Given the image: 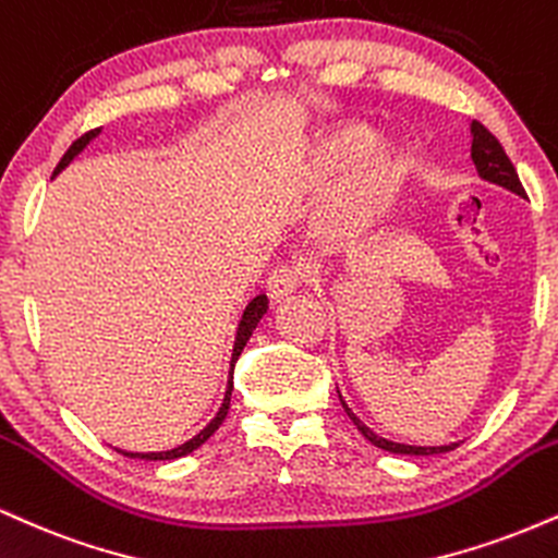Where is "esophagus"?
<instances>
[{
  "mask_svg": "<svg viewBox=\"0 0 558 558\" xmlns=\"http://www.w3.org/2000/svg\"><path fill=\"white\" fill-rule=\"evenodd\" d=\"M300 284V268L294 266H279L268 274L266 279V292L271 300H284L298 290Z\"/></svg>",
  "mask_w": 558,
  "mask_h": 558,
  "instance_id": "34e87169",
  "label": "esophagus"
}]
</instances>
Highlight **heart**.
I'll return each mask as SVG.
<instances>
[{
	"label": "heart",
	"mask_w": 558,
	"mask_h": 558,
	"mask_svg": "<svg viewBox=\"0 0 558 558\" xmlns=\"http://www.w3.org/2000/svg\"><path fill=\"white\" fill-rule=\"evenodd\" d=\"M363 155L339 206V229L347 234L368 232L384 219L408 174V154L395 141L376 143V130L368 124L347 122L320 137L311 156L313 187H326Z\"/></svg>",
	"instance_id": "b5f03b06"
}]
</instances>
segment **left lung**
<instances>
[{
    "instance_id": "obj_1",
    "label": "left lung",
    "mask_w": 558,
    "mask_h": 558,
    "mask_svg": "<svg viewBox=\"0 0 558 558\" xmlns=\"http://www.w3.org/2000/svg\"><path fill=\"white\" fill-rule=\"evenodd\" d=\"M470 137H473V146H470V156H473V163L477 169V174H481V180L490 182V185H499L504 190H509V193L514 195H525V187H522L520 177L514 172V163L509 161V156L504 154L501 143L496 141L494 135L488 133L486 128H483L481 122H470ZM339 402H342V408L347 412V417H350L352 423H355V428L363 434L373 447L384 449V451H391V454H410V457H428V454H444V451H451L457 449L460 444H444V447H412V444H397V441H389V438L373 434V430L365 425L360 417L347 408V402L339 395Z\"/></svg>"
}]
</instances>
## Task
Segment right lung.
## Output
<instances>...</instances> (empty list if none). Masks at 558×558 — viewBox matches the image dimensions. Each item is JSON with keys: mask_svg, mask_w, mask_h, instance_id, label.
Wrapping results in <instances>:
<instances>
[{"mask_svg": "<svg viewBox=\"0 0 558 558\" xmlns=\"http://www.w3.org/2000/svg\"><path fill=\"white\" fill-rule=\"evenodd\" d=\"M98 133H101V128L88 130V133L77 137V141L72 143V146H70L68 150H64L62 159H59L57 169H54V177H57L59 172H62V169L68 167V163H70L72 159H75V156L81 154V150H83L85 146H88L90 141H94V137H98ZM266 311H268V298H266V294H255V298L251 300V303H247L245 311H242V318H240V324H238V333H234L232 360H229V381H227V391H225V402H221V408H219V412H216L214 421L208 423L206 428H203L198 436H193V438H190V441L180 444V447H174V449H167V451H124V449H117V451H120V454H124V457H133V460L167 462V460H180V457H185V454H190V451L198 449L201 444H206L208 438H211V436L216 434V428H219V425L225 423V417H227V412H229V399H232V386H234V384H232V371H234V363H238L240 352L245 350L247 339L253 337L255 326L260 324V318H264V313H266Z\"/></svg>", "mask_w": 558, "mask_h": 558, "instance_id": "right-lung-1", "label": "right lung"}]
</instances>
